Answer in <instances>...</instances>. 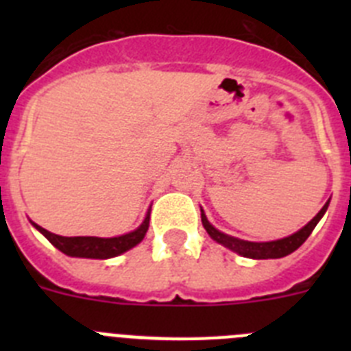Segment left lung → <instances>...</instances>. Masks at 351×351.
<instances>
[{
    "label": "left lung",
    "instance_id": "obj_1",
    "mask_svg": "<svg viewBox=\"0 0 351 351\" xmlns=\"http://www.w3.org/2000/svg\"><path fill=\"white\" fill-rule=\"evenodd\" d=\"M328 204H330V200H327V204L322 207L320 213L316 214L315 218H313L308 225H304L300 230H297L295 234H291L283 239H278V241H267V243H253V241H243V239H237V237H232V235L228 234H223V232H219L216 226L210 225L206 213H204L202 209H200V213H202L204 228H206L207 234L210 235L213 241H216V243L221 244V246L228 247V250L237 253V255L246 256V258L267 260V258H283V256L293 253L299 246H302L304 241L311 235V232L315 230V226L318 225V221H320V219L324 218V214L327 213Z\"/></svg>",
    "mask_w": 351,
    "mask_h": 351
}]
</instances>
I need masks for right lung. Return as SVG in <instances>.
I'll return each mask as SVG.
<instances>
[{"label": "right lung", "instance_id": "1", "mask_svg": "<svg viewBox=\"0 0 351 351\" xmlns=\"http://www.w3.org/2000/svg\"><path fill=\"white\" fill-rule=\"evenodd\" d=\"M149 214L151 213L147 210L144 221L135 230L117 235V237H63V235H56L52 232L45 230V228H42V226L33 221H31V225L35 226L43 237H47L49 243L58 247L64 255L75 256V258L107 260L123 255L125 251L132 250L138 243H142V239L145 237V232L149 228Z\"/></svg>", "mask_w": 351, "mask_h": 351}]
</instances>
